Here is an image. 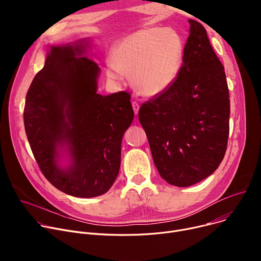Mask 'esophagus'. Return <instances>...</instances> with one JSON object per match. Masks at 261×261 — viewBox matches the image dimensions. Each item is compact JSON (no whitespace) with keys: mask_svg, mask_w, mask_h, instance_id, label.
<instances>
[{"mask_svg":"<svg viewBox=\"0 0 261 261\" xmlns=\"http://www.w3.org/2000/svg\"><path fill=\"white\" fill-rule=\"evenodd\" d=\"M132 107H133V110H134V114L137 115L138 110H139V104L136 101H133L132 102Z\"/></svg>","mask_w":261,"mask_h":261,"instance_id":"1","label":"esophagus"}]
</instances>
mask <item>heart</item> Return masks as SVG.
<instances>
[{"instance_id": "b5f03b06", "label": "heart", "mask_w": 261, "mask_h": 261, "mask_svg": "<svg viewBox=\"0 0 261 261\" xmlns=\"http://www.w3.org/2000/svg\"><path fill=\"white\" fill-rule=\"evenodd\" d=\"M184 45L171 29L138 30L122 39L106 61V75L120 81L132 74L135 89L144 96H157L168 90L179 71Z\"/></svg>"}]
</instances>
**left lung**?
<instances>
[{"label":"left lung","mask_w":261,"mask_h":261,"mask_svg":"<svg viewBox=\"0 0 261 261\" xmlns=\"http://www.w3.org/2000/svg\"><path fill=\"white\" fill-rule=\"evenodd\" d=\"M190 34L172 86L142 103L138 119L159 174L176 187L211 175L224 158L230 101L224 67L201 23Z\"/></svg>","instance_id":"left-lung-1"}]
</instances>
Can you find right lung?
<instances>
[{
  "mask_svg": "<svg viewBox=\"0 0 261 261\" xmlns=\"http://www.w3.org/2000/svg\"><path fill=\"white\" fill-rule=\"evenodd\" d=\"M83 42L50 46L44 67L27 93L23 123L33 155L60 191L91 198L106 193L121 165V144L134 118L131 95L97 94L100 69L83 57ZM67 145L71 165L57 164Z\"/></svg>",
  "mask_w": 261,
  "mask_h": 261,
  "instance_id": "right-lung-1",
  "label": "right lung"
}]
</instances>
